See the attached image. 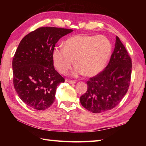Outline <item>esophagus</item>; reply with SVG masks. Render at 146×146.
<instances>
[{"mask_svg": "<svg viewBox=\"0 0 146 146\" xmlns=\"http://www.w3.org/2000/svg\"><path fill=\"white\" fill-rule=\"evenodd\" d=\"M66 82L69 83L70 84H75V83H76L75 81H72V80H66Z\"/></svg>", "mask_w": 146, "mask_h": 146, "instance_id": "esophagus-1", "label": "esophagus"}]
</instances>
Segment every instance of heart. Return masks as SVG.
I'll return each mask as SVG.
<instances>
[{
    "mask_svg": "<svg viewBox=\"0 0 146 146\" xmlns=\"http://www.w3.org/2000/svg\"><path fill=\"white\" fill-rule=\"evenodd\" d=\"M111 45L104 36L76 35L64 42V48H55L52 52L54 64L59 72L65 75L72 66L74 76L85 74L87 76L98 75L109 60Z\"/></svg>",
    "mask_w": 146,
    "mask_h": 146,
    "instance_id": "b5f03b06",
    "label": "heart"
}]
</instances>
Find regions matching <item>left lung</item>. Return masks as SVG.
<instances>
[{"label": "left lung", "instance_id": "1", "mask_svg": "<svg viewBox=\"0 0 146 146\" xmlns=\"http://www.w3.org/2000/svg\"><path fill=\"white\" fill-rule=\"evenodd\" d=\"M131 71V58L119 37L116 36L114 50L108 65L86 82L87 90L80 99L82 106L95 113L116 107L127 92Z\"/></svg>", "mask_w": 146, "mask_h": 146}]
</instances>
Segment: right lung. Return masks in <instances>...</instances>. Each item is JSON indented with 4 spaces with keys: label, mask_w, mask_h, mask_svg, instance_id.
I'll return each instance as SVG.
<instances>
[{
    "label": "right lung",
    "mask_w": 146,
    "mask_h": 146,
    "mask_svg": "<svg viewBox=\"0 0 146 146\" xmlns=\"http://www.w3.org/2000/svg\"><path fill=\"white\" fill-rule=\"evenodd\" d=\"M72 31L41 27L21 40L12 60L13 83L27 106L42 110L54 103L57 86L64 79L54 69L52 52L59 39Z\"/></svg>",
    "instance_id": "add662e5"
}]
</instances>
